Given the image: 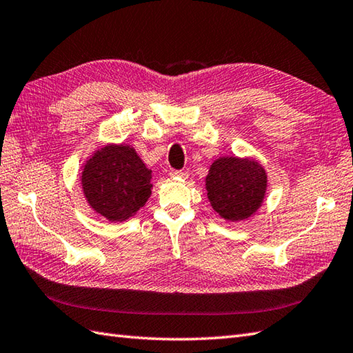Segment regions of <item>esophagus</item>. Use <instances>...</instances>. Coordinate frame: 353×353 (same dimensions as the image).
Listing matches in <instances>:
<instances>
[{
  "label": "esophagus",
  "mask_w": 353,
  "mask_h": 353,
  "mask_svg": "<svg viewBox=\"0 0 353 353\" xmlns=\"http://www.w3.org/2000/svg\"><path fill=\"white\" fill-rule=\"evenodd\" d=\"M170 176L172 178H187L189 176V174L184 170H170Z\"/></svg>",
  "instance_id": "esophagus-1"
}]
</instances>
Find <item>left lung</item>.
<instances>
[{
	"mask_svg": "<svg viewBox=\"0 0 353 353\" xmlns=\"http://www.w3.org/2000/svg\"><path fill=\"white\" fill-rule=\"evenodd\" d=\"M205 189L219 216L228 222H240L263 205L268 174L254 159L221 157L210 166Z\"/></svg>",
	"mask_w": 353,
	"mask_h": 353,
	"instance_id": "1",
	"label": "left lung"
}]
</instances>
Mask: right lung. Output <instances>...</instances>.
<instances>
[{
    "label": "right lung",
    "instance_id": "add662e5",
    "mask_svg": "<svg viewBox=\"0 0 353 353\" xmlns=\"http://www.w3.org/2000/svg\"><path fill=\"white\" fill-rule=\"evenodd\" d=\"M151 170L134 148L108 143L85 161L81 185L89 205L110 222H125L151 196Z\"/></svg>",
    "mask_w": 353,
    "mask_h": 353
}]
</instances>
